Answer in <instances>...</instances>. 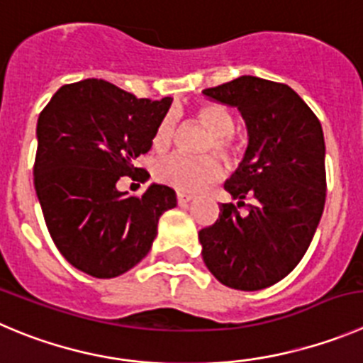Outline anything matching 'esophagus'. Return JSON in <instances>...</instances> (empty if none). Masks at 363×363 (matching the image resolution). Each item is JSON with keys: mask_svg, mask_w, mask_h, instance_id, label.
Segmentation results:
<instances>
[{"mask_svg": "<svg viewBox=\"0 0 363 363\" xmlns=\"http://www.w3.org/2000/svg\"><path fill=\"white\" fill-rule=\"evenodd\" d=\"M189 201H193V195L191 193H184V191H179L177 193V202L181 206H184V204H188Z\"/></svg>", "mask_w": 363, "mask_h": 363, "instance_id": "obj_1", "label": "esophagus"}]
</instances>
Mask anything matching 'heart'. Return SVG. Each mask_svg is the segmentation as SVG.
Here are the masks:
<instances>
[{"mask_svg": "<svg viewBox=\"0 0 363 363\" xmlns=\"http://www.w3.org/2000/svg\"><path fill=\"white\" fill-rule=\"evenodd\" d=\"M195 120L211 134L208 148H213L222 157L231 159L235 155V145L231 141L235 120L225 107L216 104H206L197 107ZM175 130V118L166 114L155 127L152 135V147L161 152L172 143ZM155 177L164 184L181 191H199L208 184L222 177V166L215 157H186L181 154H172L161 159L155 164Z\"/></svg>", "mask_w": 363, "mask_h": 363, "instance_id": "obj_1", "label": "heart"}]
</instances>
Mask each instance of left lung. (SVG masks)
<instances>
[{
  "mask_svg": "<svg viewBox=\"0 0 363 363\" xmlns=\"http://www.w3.org/2000/svg\"><path fill=\"white\" fill-rule=\"evenodd\" d=\"M236 107L247 128L245 154L223 188L216 222L199 233L209 272L235 290L254 292L289 276L310 247L326 202L320 121L286 84L243 74L202 91Z\"/></svg>",
  "mask_w": 363,
  "mask_h": 363,
  "instance_id": "obj_1",
  "label": "left lung"
}]
</instances>
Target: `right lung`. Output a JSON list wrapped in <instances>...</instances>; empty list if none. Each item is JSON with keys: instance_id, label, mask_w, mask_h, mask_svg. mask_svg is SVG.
Returning a JSON list of instances; mask_svg holds the SVG:
<instances>
[{"instance_id": "obj_1", "label": "right lung", "mask_w": 363, "mask_h": 363, "mask_svg": "<svg viewBox=\"0 0 363 363\" xmlns=\"http://www.w3.org/2000/svg\"><path fill=\"white\" fill-rule=\"evenodd\" d=\"M172 100L87 79L60 87L39 114L33 184L50 235L74 269L100 279L125 274L148 254L162 213L177 206L168 186L154 182L141 197L116 188L141 172L135 157L152 148Z\"/></svg>"}]
</instances>
